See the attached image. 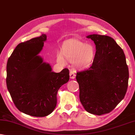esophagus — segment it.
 <instances>
[{
	"label": "esophagus",
	"instance_id": "1",
	"mask_svg": "<svg viewBox=\"0 0 135 135\" xmlns=\"http://www.w3.org/2000/svg\"><path fill=\"white\" fill-rule=\"evenodd\" d=\"M76 77V75L75 72H73V70H71L70 72V78L72 79H75Z\"/></svg>",
	"mask_w": 135,
	"mask_h": 135
}]
</instances>
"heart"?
<instances>
[{"instance_id":"b5f03b06","label":"heart","mask_w":135,"mask_h":135,"mask_svg":"<svg viewBox=\"0 0 135 135\" xmlns=\"http://www.w3.org/2000/svg\"><path fill=\"white\" fill-rule=\"evenodd\" d=\"M95 57V49L92 45L79 40H72L63 45L62 55H57V59L64 64L65 57L69 62H73L75 68L83 69L92 65Z\"/></svg>"}]
</instances>
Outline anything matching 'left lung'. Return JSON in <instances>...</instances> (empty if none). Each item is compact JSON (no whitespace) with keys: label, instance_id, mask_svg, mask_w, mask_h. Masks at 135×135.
Segmentation results:
<instances>
[{"label":"left lung","instance_id":"1","mask_svg":"<svg viewBox=\"0 0 135 135\" xmlns=\"http://www.w3.org/2000/svg\"><path fill=\"white\" fill-rule=\"evenodd\" d=\"M86 37L96 45V57L89 69L76 75L80 101L88 112L101 115L110 112L124 98L128 67L123 50L113 38L97 34Z\"/></svg>","mask_w":135,"mask_h":135}]
</instances>
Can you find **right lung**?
I'll return each mask as SVG.
<instances>
[{
    "label": "right lung",
    "instance_id": "obj_1",
    "mask_svg": "<svg viewBox=\"0 0 135 135\" xmlns=\"http://www.w3.org/2000/svg\"><path fill=\"white\" fill-rule=\"evenodd\" d=\"M47 36L42 34L20 43L7 60L6 85L12 100L26 115L44 117L56 106L59 88L69 80V71H52L49 63L39 55Z\"/></svg>",
    "mask_w": 135,
    "mask_h": 135
}]
</instances>
